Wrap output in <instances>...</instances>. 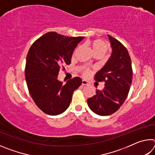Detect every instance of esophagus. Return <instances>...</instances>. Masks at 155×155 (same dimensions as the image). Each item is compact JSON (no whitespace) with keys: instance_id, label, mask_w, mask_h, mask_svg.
<instances>
[{"instance_id":"obj_1","label":"esophagus","mask_w":155,"mask_h":155,"mask_svg":"<svg viewBox=\"0 0 155 155\" xmlns=\"http://www.w3.org/2000/svg\"><path fill=\"white\" fill-rule=\"evenodd\" d=\"M88 85V82L85 80H83L82 81V85Z\"/></svg>"}]
</instances>
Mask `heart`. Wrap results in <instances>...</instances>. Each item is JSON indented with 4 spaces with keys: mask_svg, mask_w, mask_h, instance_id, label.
<instances>
[{
    "mask_svg": "<svg viewBox=\"0 0 155 155\" xmlns=\"http://www.w3.org/2000/svg\"><path fill=\"white\" fill-rule=\"evenodd\" d=\"M89 46L92 51L94 55H101L103 56L104 54L106 53L109 49V46L105 41H104L102 40H94L90 41L89 42ZM83 70V75L86 77L90 74V71L87 69H86L85 67L81 68Z\"/></svg>",
    "mask_w": 155,
    "mask_h": 155,
    "instance_id": "heart-1",
    "label": "heart"
}]
</instances>
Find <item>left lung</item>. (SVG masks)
<instances>
[{"label":"left lung","instance_id":"obj_1","mask_svg":"<svg viewBox=\"0 0 155 155\" xmlns=\"http://www.w3.org/2000/svg\"><path fill=\"white\" fill-rule=\"evenodd\" d=\"M112 52L111 57L94 79L104 81L103 90H96V94L87 99L90 109L102 116L114 114L124 103L132 83L133 70L127 49L118 40L108 35Z\"/></svg>","mask_w":155,"mask_h":155}]
</instances>
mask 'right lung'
Segmentation results:
<instances>
[{
  "mask_svg": "<svg viewBox=\"0 0 155 155\" xmlns=\"http://www.w3.org/2000/svg\"><path fill=\"white\" fill-rule=\"evenodd\" d=\"M84 37H64L55 32L44 34L28 51L25 78L36 105L45 114L57 115L71 103L74 91L82 83L79 77L65 84L58 80L60 68L71 63L72 55Z\"/></svg>",
  "mask_w": 155,
  "mask_h": 155,
  "instance_id": "add662e5",
  "label": "right lung"
}]
</instances>
